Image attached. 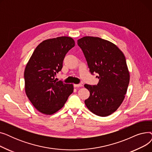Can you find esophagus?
Masks as SVG:
<instances>
[{"label": "esophagus", "instance_id": "obj_1", "mask_svg": "<svg viewBox=\"0 0 152 152\" xmlns=\"http://www.w3.org/2000/svg\"><path fill=\"white\" fill-rule=\"evenodd\" d=\"M83 86L82 84H74L75 87H81Z\"/></svg>", "mask_w": 152, "mask_h": 152}]
</instances>
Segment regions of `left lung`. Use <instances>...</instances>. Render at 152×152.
Returning a JSON list of instances; mask_svg holds the SVG:
<instances>
[{"mask_svg":"<svg viewBox=\"0 0 152 152\" xmlns=\"http://www.w3.org/2000/svg\"><path fill=\"white\" fill-rule=\"evenodd\" d=\"M91 73L99 74L97 86L85 84L90 92L84 102L94 114L107 116L114 113L123 102L130 75L126 58L113 43L97 37L85 36L77 40Z\"/></svg>","mask_w":152,"mask_h":152,"instance_id":"1","label":"left lung"}]
</instances>
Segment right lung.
<instances>
[{
    "label": "right lung",
    "mask_w": 152,
    "mask_h": 152,
    "mask_svg": "<svg viewBox=\"0 0 152 152\" xmlns=\"http://www.w3.org/2000/svg\"><path fill=\"white\" fill-rule=\"evenodd\" d=\"M75 45L73 39L61 36L45 40L32 54L26 66L25 92L40 112L50 115L65 105L73 92V85L55 79L61 71L67 52Z\"/></svg>",
    "instance_id": "obj_1"
}]
</instances>
